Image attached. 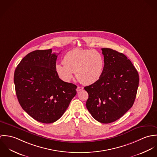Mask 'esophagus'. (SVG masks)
Wrapping results in <instances>:
<instances>
[{
  "label": "esophagus",
  "instance_id": "34e87169",
  "mask_svg": "<svg viewBox=\"0 0 157 157\" xmlns=\"http://www.w3.org/2000/svg\"><path fill=\"white\" fill-rule=\"evenodd\" d=\"M83 90V87H80V86H78L77 87V92H79V91H80V90Z\"/></svg>",
  "mask_w": 157,
  "mask_h": 157
}]
</instances>
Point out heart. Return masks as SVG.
<instances>
[{"mask_svg":"<svg viewBox=\"0 0 157 157\" xmlns=\"http://www.w3.org/2000/svg\"><path fill=\"white\" fill-rule=\"evenodd\" d=\"M63 64H57L56 71L64 81H70L75 72L77 80L90 85L96 83L103 75L105 59L103 55L93 49H72L65 55Z\"/></svg>","mask_w":157,"mask_h":157,"instance_id":"heart-1","label":"heart"}]
</instances>
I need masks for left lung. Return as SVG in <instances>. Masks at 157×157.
<instances>
[{"label": "left lung", "mask_w": 157, "mask_h": 157, "mask_svg": "<svg viewBox=\"0 0 157 157\" xmlns=\"http://www.w3.org/2000/svg\"><path fill=\"white\" fill-rule=\"evenodd\" d=\"M105 67L98 81L85 90L89 97L86 106L92 117L101 123L121 118L134 103L139 84L138 73L123 53L101 48Z\"/></svg>", "instance_id": "8db88e82"}]
</instances>
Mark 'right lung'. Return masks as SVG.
I'll return each mask as SVG.
<instances>
[{"mask_svg":"<svg viewBox=\"0 0 157 157\" xmlns=\"http://www.w3.org/2000/svg\"><path fill=\"white\" fill-rule=\"evenodd\" d=\"M57 58L51 49L34 51L23 58L14 72L16 93L21 107L43 123L59 120L77 94L76 85L59 78Z\"/></svg>","mask_w":157,"mask_h":157,"instance_id":"1","label":"right lung"}]
</instances>
